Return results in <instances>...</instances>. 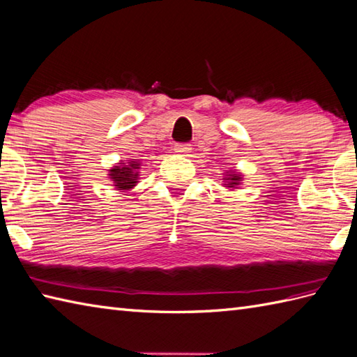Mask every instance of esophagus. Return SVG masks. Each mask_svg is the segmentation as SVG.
Listing matches in <instances>:
<instances>
[{
  "instance_id": "1",
  "label": "esophagus",
  "mask_w": 357,
  "mask_h": 357,
  "mask_svg": "<svg viewBox=\"0 0 357 357\" xmlns=\"http://www.w3.org/2000/svg\"><path fill=\"white\" fill-rule=\"evenodd\" d=\"M174 151H176L177 154H188L189 151H191V145H189V144H177L176 146H174Z\"/></svg>"
}]
</instances>
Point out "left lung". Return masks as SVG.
Segmentation results:
<instances>
[{
    "label": "left lung",
    "instance_id": "obj_1",
    "mask_svg": "<svg viewBox=\"0 0 357 357\" xmlns=\"http://www.w3.org/2000/svg\"><path fill=\"white\" fill-rule=\"evenodd\" d=\"M241 174H235V172H231L229 174L227 177H225V180H226V186L227 188H232V189H235L236 186H238L240 183H241Z\"/></svg>",
    "mask_w": 357,
    "mask_h": 357
}]
</instances>
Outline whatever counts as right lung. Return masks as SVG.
<instances>
[{"mask_svg": "<svg viewBox=\"0 0 357 357\" xmlns=\"http://www.w3.org/2000/svg\"><path fill=\"white\" fill-rule=\"evenodd\" d=\"M139 169H140V163L136 160H131L128 163L121 162L108 171L109 172L108 176L113 180L114 188L117 191L125 192L136 186L139 180Z\"/></svg>", "mask_w": 357, "mask_h": 357, "instance_id": "add662e5", "label": "right lung"}]
</instances>
